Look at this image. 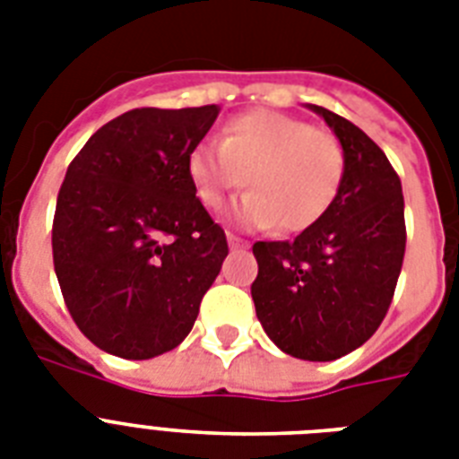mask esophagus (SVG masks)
<instances>
[{
  "instance_id": "esophagus-1",
  "label": "esophagus",
  "mask_w": 459,
  "mask_h": 459,
  "mask_svg": "<svg viewBox=\"0 0 459 459\" xmlns=\"http://www.w3.org/2000/svg\"><path fill=\"white\" fill-rule=\"evenodd\" d=\"M229 245H230V250H245L247 247V240L240 236H236V233H229Z\"/></svg>"
}]
</instances>
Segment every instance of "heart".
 I'll return each mask as SVG.
<instances>
[{
    "mask_svg": "<svg viewBox=\"0 0 459 459\" xmlns=\"http://www.w3.org/2000/svg\"><path fill=\"white\" fill-rule=\"evenodd\" d=\"M187 176L207 209H219L245 186L236 216L245 226L286 233L312 229L333 207L345 178V150L331 131L272 109L230 118L221 145L202 143L187 157Z\"/></svg>",
    "mask_w": 459,
    "mask_h": 459,
    "instance_id": "obj_1",
    "label": "heart"
}]
</instances>
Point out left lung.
Segmentation results:
<instances>
[{
	"instance_id": "obj_1",
	"label": "left lung",
	"mask_w": 459,
	"mask_h": 459,
	"mask_svg": "<svg viewBox=\"0 0 459 459\" xmlns=\"http://www.w3.org/2000/svg\"><path fill=\"white\" fill-rule=\"evenodd\" d=\"M345 150L333 207L295 240L252 245L259 273L252 300L266 335L283 352L331 362L381 326L405 257V200L384 150L348 118L324 107Z\"/></svg>"
}]
</instances>
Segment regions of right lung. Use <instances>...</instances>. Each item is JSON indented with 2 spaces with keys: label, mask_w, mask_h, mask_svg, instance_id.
I'll return each instance as SVG.
<instances>
[{
  "label": "right lung",
  "mask_w": 459,
  "mask_h": 459,
  "mask_svg": "<svg viewBox=\"0 0 459 459\" xmlns=\"http://www.w3.org/2000/svg\"><path fill=\"white\" fill-rule=\"evenodd\" d=\"M219 111H126L68 164L54 272L75 326L109 355L150 359L180 345L221 272L226 233L187 176V157Z\"/></svg>",
  "instance_id": "1"
}]
</instances>
